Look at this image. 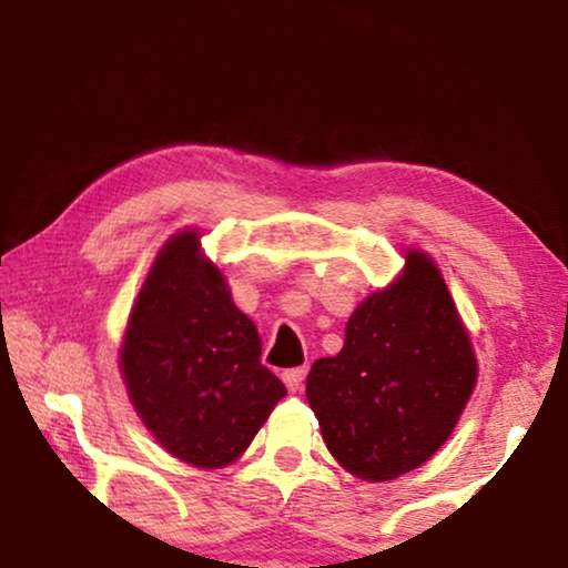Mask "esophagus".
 <instances>
[{"label": "esophagus", "mask_w": 568, "mask_h": 568, "mask_svg": "<svg viewBox=\"0 0 568 568\" xmlns=\"http://www.w3.org/2000/svg\"><path fill=\"white\" fill-rule=\"evenodd\" d=\"M305 376H307L305 368H291V371L283 373V383L287 386V390H297L303 386Z\"/></svg>", "instance_id": "1"}]
</instances>
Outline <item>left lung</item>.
<instances>
[{
	"label": "left lung",
	"instance_id": "left-lung-1",
	"mask_svg": "<svg viewBox=\"0 0 568 568\" xmlns=\"http://www.w3.org/2000/svg\"><path fill=\"white\" fill-rule=\"evenodd\" d=\"M478 365L436 263L408 250L386 291L365 297L343 351L307 373L305 396L325 446L353 476L390 480L446 444Z\"/></svg>",
	"mask_w": 568,
	"mask_h": 568
}]
</instances>
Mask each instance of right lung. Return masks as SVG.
Wrapping results in <instances>:
<instances>
[{
    "label": "right lung",
    "mask_w": 568,
    "mask_h": 568,
    "mask_svg": "<svg viewBox=\"0 0 568 568\" xmlns=\"http://www.w3.org/2000/svg\"><path fill=\"white\" fill-rule=\"evenodd\" d=\"M261 351L255 323L200 253L197 230L172 235L140 287L120 351L132 406L168 454L197 468L240 458L287 393Z\"/></svg>",
    "instance_id": "obj_1"
}]
</instances>
